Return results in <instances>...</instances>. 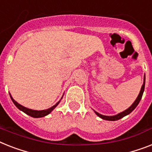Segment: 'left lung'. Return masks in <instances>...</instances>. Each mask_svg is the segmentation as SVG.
Instances as JSON below:
<instances>
[{
	"label": "left lung",
	"instance_id": "8db88e82",
	"mask_svg": "<svg viewBox=\"0 0 152 152\" xmlns=\"http://www.w3.org/2000/svg\"><path fill=\"white\" fill-rule=\"evenodd\" d=\"M144 86H145V75H144V83H143V85L142 87H141V89H140V94H138L137 97V99L135 100V102L132 104V105L128 108L126 110L123 111V112H120L119 114L115 115H112V116H108V115H103L100 114L98 112H94L96 113L97 116H99L100 118H102V119H104V120H108V121H115V120H119V119H122L123 117L126 116V115H129V113H131L135 109L137 106L139 104V102H140V99H141V97H142L143 95V93H144Z\"/></svg>",
	"mask_w": 152,
	"mask_h": 152
}]
</instances>
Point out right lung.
Wrapping results in <instances>:
<instances>
[{"label":"right lung","mask_w":152,"mask_h":152,"mask_svg":"<svg viewBox=\"0 0 152 152\" xmlns=\"http://www.w3.org/2000/svg\"><path fill=\"white\" fill-rule=\"evenodd\" d=\"M10 94V97H11V99H12V101L15 104V105L16 107H17L18 109H19V110L23 111V112H25L26 114H27L28 115H30V116L33 117V118H40V117L46 116L47 115L50 114V112H52V111L54 110L55 108H56V106L58 105V104H59V102H60V101H59L58 103H56V104H55L54 106H52L51 108H48V109H45V110H40V111L33 110V109H29V108H26V107H24V106L21 105L20 104H18V102H15V101L13 99V97H12L11 94ZM62 97H63V96H62ZM61 98H62V97H61Z\"/></svg>","instance_id":"obj_1"}]
</instances>
